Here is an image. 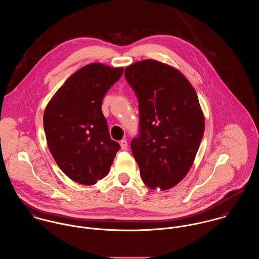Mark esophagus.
<instances>
[{"label": "esophagus", "instance_id": "esophagus-1", "mask_svg": "<svg viewBox=\"0 0 259 259\" xmlns=\"http://www.w3.org/2000/svg\"><path fill=\"white\" fill-rule=\"evenodd\" d=\"M119 144H120V148H121L122 150L127 149V142H126V140H121Z\"/></svg>", "mask_w": 259, "mask_h": 259}]
</instances>
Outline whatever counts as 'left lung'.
Listing matches in <instances>:
<instances>
[{
  "mask_svg": "<svg viewBox=\"0 0 259 259\" xmlns=\"http://www.w3.org/2000/svg\"><path fill=\"white\" fill-rule=\"evenodd\" d=\"M124 77L139 102L131 148L142 180L151 189H169L184 180L203 137L197 95L181 72L153 60L125 68Z\"/></svg>",
  "mask_w": 259,
  "mask_h": 259,
  "instance_id": "1",
  "label": "left lung"
}]
</instances>
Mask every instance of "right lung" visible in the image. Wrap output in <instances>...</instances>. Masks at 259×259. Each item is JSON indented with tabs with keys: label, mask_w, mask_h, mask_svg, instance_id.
Masks as SVG:
<instances>
[{
	"label": "right lung",
	"mask_w": 259,
	"mask_h": 259,
	"mask_svg": "<svg viewBox=\"0 0 259 259\" xmlns=\"http://www.w3.org/2000/svg\"><path fill=\"white\" fill-rule=\"evenodd\" d=\"M122 68L88 65L55 94L44 113V130L50 151L72 181L93 185L110 171L120 146L112 141L103 100L122 74Z\"/></svg>",
	"instance_id": "obj_1"
}]
</instances>
